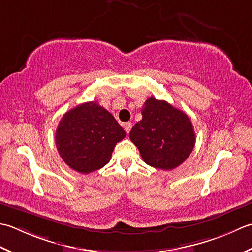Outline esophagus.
Masks as SVG:
<instances>
[{"label": "esophagus", "mask_w": 252, "mask_h": 252, "mask_svg": "<svg viewBox=\"0 0 252 252\" xmlns=\"http://www.w3.org/2000/svg\"><path fill=\"white\" fill-rule=\"evenodd\" d=\"M131 127H132V124L131 123H126V124L124 125V129L127 133H129V131L131 130Z\"/></svg>", "instance_id": "esophagus-1"}]
</instances>
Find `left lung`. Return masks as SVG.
Wrapping results in <instances>:
<instances>
[{"instance_id": "left-lung-1", "label": "left lung", "mask_w": 252, "mask_h": 252, "mask_svg": "<svg viewBox=\"0 0 252 252\" xmlns=\"http://www.w3.org/2000/svg\"><path fill=\"white\" fill-rule=\"evenodd\" d=\"M142 120L132 127L130 140L148 165L169 171L186 160L193 150L196 135L189 117L166 101L149 97L141 110Z\"/></svg>"}]
</instances>
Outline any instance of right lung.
Wrapping results in <instances>:
<instances>
[{
  "label": "right lung",
  "mask_w": 252,
  "mask_h": 252,
  "mask_svg": "<svg viewBox=\"0 0 252 252\" xmlns=\"http://www.w3.org/2000/svg\"><path fill=\"white\" fill-rule=\"evenodd\" d=\"M125 137L111 113L91 101L65 113L55 131V145L70 168L89 174L110 162L116 143Z\"/></svg>",
  "instance_id": "add662e5"
}]
</instances>
